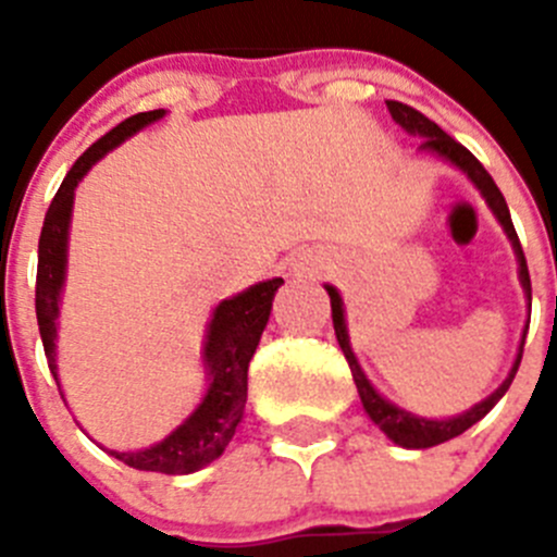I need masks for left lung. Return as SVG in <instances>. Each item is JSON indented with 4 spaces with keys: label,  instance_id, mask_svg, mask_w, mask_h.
<instances>
[{
    "label": "left lung",
    "instance_id": "left-lung-1",
    "mask_svg": "<svg viewBox=\"0 0 557 557\" xmlns=\"http://www.w3.org/2000/svg\"><path fill=\"white\" fill-rule=\"evenodd\" d=\"M385 104H387V112H391L393 121H396L404 132L412 134V137L423 139V143H420V150H429V153L450 161L453 166H458V170L476 185V190H480L482 199L487 201V207L493 210L496 221L504 226V234H507L509 243H512V250H515V256H518V267H520V285H522V290H525L528 307H531V277H528V263H525V256H522L518 232H515V226H512V215H509V207H507V201H504V194L498 190V185L493 183V177L487 174L485 166H482L480 161H476L474 156L463 148V145L455 143L450 134L442 132L434 121H429V117H425L423 112L414 110V107L393 102V99H387ZM325 290H329V296H331V318H334L336 342H339L342 352H345L347 363H350V372H352V380H356L358 396H361L363 409H367V414L372 418V423H377L380 431H383L387 440L396 442L398 447H407V450H425V447L442 445V442L453 440V436H460L466 429H471L474 423H480V420L485 418L493 407H496L498 398L509 391L515 374H518L528 325H525V331H522L518 358H515L507 380H504V383L498 385L491 396L482 398V401L474 404L471 409H466L463 414H455V418H447V420L418 418V414L396 407V404H391L387 398H383L377 391H374V385L369 383V377L363 374L361 363H358L356 352H352V347H350V336H347V323H345V305H342L339 290H336L334 285H325Z\"/></svg>",
    "mask_w": 557,
    "mask_h": 557
}]
</instances>
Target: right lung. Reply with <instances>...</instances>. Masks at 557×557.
Instances as JSON below:
<instances>
[{
	"label": "right lung",
	"instance_id": "obj_1",
	"mask_svg": "<svg viewBox=\"0 0 557 557\" xmlns=\"http://www.w3.org/2000/svg\"><path fill=\"white\" fill-rule=\"evenodd\" d=\"M166 110L137 112L117 123L112 132H107L99 143H94L81 159L66 172L64 183L55 190L53 201L45 215L42 234H39V258H37V325L42 336L45 358L53 380L59 383V363H55V334H59V301L64 290L66 277V243H70V221L72 205H75V188L86 172L97 164L112 148L137 134L139 128L150 126L153 121L164 117ZM283 277L267 280V283L250 285L243 294L223 299L212 312L207 325L205 342V369H207V391L201 396L199 407L172 431L166 440L134 453H117V460L139 471H159V474H190V471L205 469L215 458H221L226 445L232 442L239 420H243L247 401V367L256 352L258 339L267 329L269 312ZM61 391V385H59ZM64 396V393H61Z\"/></svg>",
	"mask_w": 557,
	"mask_h": 557
}]
</instances>
